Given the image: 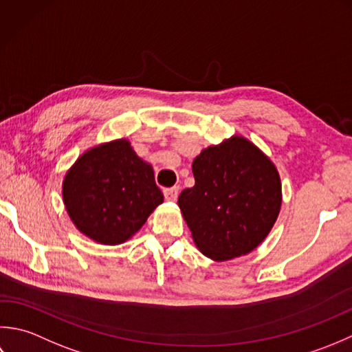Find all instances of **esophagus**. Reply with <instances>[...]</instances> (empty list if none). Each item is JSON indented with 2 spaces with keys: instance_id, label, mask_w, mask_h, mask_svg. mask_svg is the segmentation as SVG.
<instances>
[{
  "instance_id": "1",
  "label": "esophagus",
  "mask_w": 352,
  "mask_h": 352,
  "mask_svg": "<svg viewBox=\"0 0 352 352\" xmlns=\"http://www.w3.org/2000/svg\"><path fill=\"white\" fill-rule=\"evenodd\" d=\"M179 195V188L177 186H171V188H166L164 190V196L168 200V202H175Z\"/></svg>"
}]
</instances>
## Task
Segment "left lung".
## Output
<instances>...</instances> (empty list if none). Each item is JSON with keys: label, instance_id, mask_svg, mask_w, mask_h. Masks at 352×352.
Returning a JSON list of instances; mask_svg holds the SVG:
<instances>
[{"label": "left lung", "instance_id": "obj_1", "mask_svg": "<svg viewBox=\"0 0 352 352\" xmlns=\"http://www.w3.org/2000/svg\"><path fill=\"white\" fill-rule=\"evenodd\" d=\"M195 186L177 199L200 252L228 261L252 252L281 210V179L254 142L235 135L192 161Z\"/></svg>", "mask_w": 352, "mask_h": 352}]
</instances>
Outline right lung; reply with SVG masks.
<instances>
[{"label": "right lung", "instance_id": "right-lung-1", "mask_svg": "<svg viewBox=\"0 0 352 352\" xmlns=\"http://www.w3.org/2000/svg\"><path fill=\"white\" fill-rule=\"evenodd\" d=\"M62 197L78 231L109 246L131 239L164 202L152 166L124 138L86 150L67 171Z\"/></svg>", "mask_w": 352, "mask_h": 352}]
</instances>
